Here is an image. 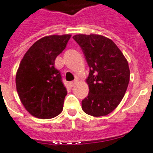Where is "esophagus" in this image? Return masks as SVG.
Wrapping results in <instances>:
<instances>
[{
	"label": "esophagus",
	"mask_w": 153,
	"mask_h": 153,
	"mask_svg": "<svg viewBox=\"0 0 153 153\" xmlns=\"http://www.w3.org/2000/svg\"><path fill=\"white\" fill-rule=\"evenodd\" d=\"M77 82H78L77 80H74V81L71 82L69 83L70 86H71V87H73V86H75V84L77 83Z\"/></svg>",
	"instance_id": "esophagus-1"
}]
</instances>
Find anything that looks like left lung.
Listing matches in <instances>:
<instances>
[{
    "label": "left lung",
    "mask_w": 153,
    "mask_h": 153,
    "mask_svg": "<svg viewBox=\"0 0 153 153\" xmlns=\"http://www.w3.org/2000/svg\"><path fill=\"white\" fill-rule=\"evenodd\" d=\"M73 39L83 52L90 67L86 82L88 96L82 101L86 114L105 116L122 100L128 87L130 71L127 60L110 39L100 35H75Z\"/></svg>",
    "instance_id": "obj_1"
}]
</instances>
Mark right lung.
<instances>
[{
	"label": "right lung",
	"instance_id": "add662e5",
	"mask_svg": "<svg viewBox=\"0 0 153 153\" xmlns=\"http://www.w3.org/2000/svg\"><path fill=\"white\" fill-rule=\"evenodd\" d=\"M71 35L49 36L37 40L24 55L16 76V91L32 116L52 118L62 111L67 91L55 60Z\"/></svg>",
	"mask_w": 153,
	"mask_h": 153
}]
</instances>
